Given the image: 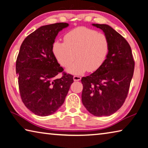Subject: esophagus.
Returning a JSON list of instances; mask_svg holds the SVG:
<instances>
[{"label":"esophagus","instance_id":"obj_1","mask_svg":"<svg viewBox=\"0 0 148 148\" xmlns=\"http://www.w3.org/2000/svg\"><path fill=\"white\" fill-rule=\"evenodd\" d=\"M81 79V77L80 76H77V75L73 76V80L75 81H79Z\"/></svg>","mask_w":148,"mask_h":148}]
</instances>
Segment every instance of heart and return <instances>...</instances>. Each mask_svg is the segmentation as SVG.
I'll return each instance as SVG.
<instances>
[{"mask_svg": "<svg viewBox=\"0 0 148 148\" xmlns=\"http://www.w3.org/2000/svg\"><path fill=\"white\" fill-rule=\"evenodd\" d=\"M110 50V40L103 33L85 27H79L64 36V42L56 41L53 52L59 64L66 67L77 58L67 71L80 75L100 68Z\"/></svg>", "mask_w": 148, "mask_h": 148, "instance_id": "heart-1", "label": "heart"}]
</instances>
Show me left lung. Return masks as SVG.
<instances>
[{
  "label": "left lung",
  "instance_id": "1",
  "mask_svg": "<svg viewBox=\"0 0 148 148\" xmlns=\"http://www.w3.org/2000/svg\"><path fill=\"white\" fill-rule=\"evenodd\" d=\"M108 36L110 50L100 68L81 79L82 102L96 117L115 113L124 103L134 73V60L127 40L106 24H92Z\"/></svg>",
  "mask_w": 148,
  "mask_h": 148
}]
</instances>
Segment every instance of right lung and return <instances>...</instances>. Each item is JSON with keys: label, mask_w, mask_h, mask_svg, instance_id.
Returning a JSON list of instances; mask_svg holds the SVG:
<instances>
[{"label": "right lung", "mask_w": 148, "mask_h": 148, "mask_svg": "<svg viewBox=\"0 0 148 148\" xmlns=\"http://www.w3.org/2000/svg\"><path fill=\"white\" fill-rule=\"evenodd\" d=\"M67 23L40 27L23 41L17 58L16 69L21 98L35 115L45 117L55 113L64 103L73 83V75L64 71L53 53V44L58 33Z\"/></svg>", "instance_id": "obj_1"}]
</instances>
